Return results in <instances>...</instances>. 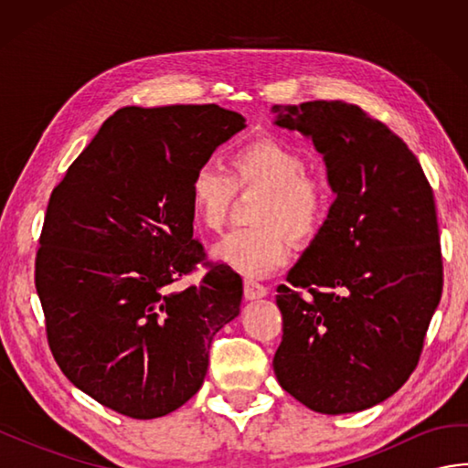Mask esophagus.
Returning a JSON list of instances; mask_svg holds the SVG:
<instances>
[{
    "instance_id": "esophagus-1",
    "label": "esophagus",
    "mask_w": 468,
    "mask_h": 468,
    "mask_svg": "<svg viewBox=\"0 0 468 468\" xmlns=\"http://www.w3.org/2000/svg\"><path fill=\"white\" fill-rule=\"evenodd\" d=\"M243 287H245L247 300H261V297L267 295V287L255 280H245Z\"/></svg>"
}]
</instances>
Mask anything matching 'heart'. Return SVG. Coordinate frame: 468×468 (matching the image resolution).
<instances>
[{"label":"heart","instance_id":"1","mask_svg":"<svg viewBox=\"0 0 468 468\" xmlns=\"http://www.w3.org/2000/svg\"><path fill=\"white\" fill-rule=\"evenodd\" d=\"M237 186H261L265 191L255 208L260 225L229 233L213 253L250 277L280 270L290 257V235L302 243L315 239L334 207V188L327 176L307 168L303 154L275 136H260L237 146L229 158V173L215 163L197 166L188 185V201L208 231L225 227Z\"/></svg>","mask_w":468,"mask_h":468}]
</instances>
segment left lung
Returning <instances> with one entry per match:
<instances>
[{
    "instance_id": "8db88e82",
    "label": "left lung",
    "mask_w": 468,
    "mask_h": 468,
    "mask_svg": "<svg viewBox=\"0 0 468 468\" xmlns=\"http://www.w3.org/2000/svg\"><path fill=\"white\" fill-rule=\"evenodd\" d=\"M271 111L277 126L312 138L335 193L320 235L277 287V382L322 414L372 409L414 372L442 295L432 188L402 138L360 106Z\"/></svg>"
}]
</instances>
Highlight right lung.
Instances as JSON below:
<instances>
[{
    "mask_svg": "<svg viewBox=\"0 0 468 468\" xmlns=\"http://www.w3.org/2000/svg\"><path fill=\"white\" fill-rule=\"evenodd\" d=\"M245 128L217 104L126 106L101 126L49 197L36 290L59 370L106 409L148 420L203 386L215 334L239 315L243 282L205 263L188 185Z\"/></svg>",
    "mask_w": 468,
    "mask_h": 468,
    "instance_id": "add662e5",
    "label": "right lung"
}]
</instances>
